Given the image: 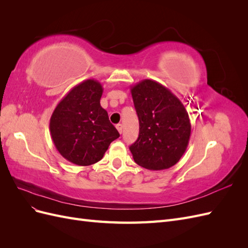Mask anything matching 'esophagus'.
I'll list each match as a JSON object with an SVG mask.
<instances>
[{"instance_id": "esophagus-1", "label": "esophagus", "mask_w": 248, "mask_h": 248, "mask_svg": "<svg viewBox=\"0 0 248 248\" xmlns=\"http://www.w3.org/2000/svg\"><path fill=\"white\" fill-rule=\"evenodd\" d=\"M116 127H117V129H118L119 133L121 134V133H122V131H123V125L119 123V124H117V125H116Z\"/></svg>"}]
</instances>
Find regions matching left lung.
<instances>
[{
    "label": "left lung",
    "mask_w": 248,
    "mask_h": 248,
    "mask_svg": "<svg viewBox=\"0 0 248 248\" xmlns=\"http://www.w3.org/2000/svg\"><path fill=\"white\" fill-rule=\"evenodd\" d=\"M130 91L140 122L139 138L129 147L134 161L151 170L175 166L186 151L191 133L183 103L152 79L138 82Z\"/></svg>",
    "instance_id": "1"
}]
</instances>
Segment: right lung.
<instances>
[{"label":"right lung","mask_w":248,"mask_h":248,"mask_svg":"<svg viewBox=\"0 0 248 248\" xmlns=\"http://www.w3.org/2000/svg\"><path fill=\"white\" fill-rule=\"evenodd\" d=\"M102 92L99 81L86 79L67 93L50 117L49 130L56 149L78 166L101 160L110 142L120 137L100 106Z\"/></svg>","instance_id":"add662e5"}]
</instances>
